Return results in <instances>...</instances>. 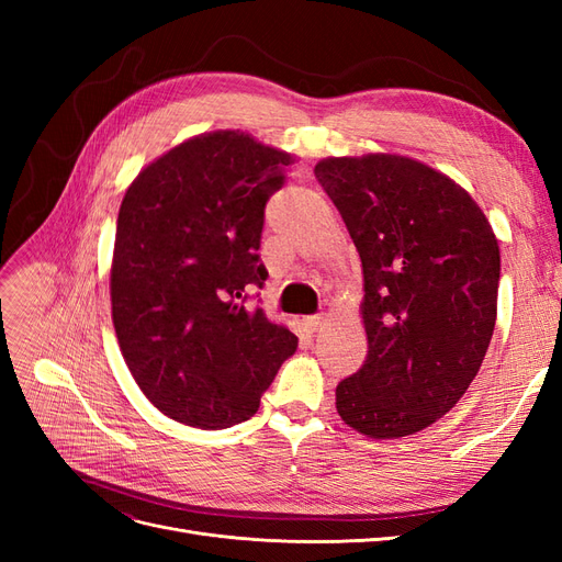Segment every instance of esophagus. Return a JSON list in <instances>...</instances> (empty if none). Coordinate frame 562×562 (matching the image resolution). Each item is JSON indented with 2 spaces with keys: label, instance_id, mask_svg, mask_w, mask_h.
Returning <instances> with one entry per match:
<instances>
[{
  "label": "esophagus",
  "instance_id": "1",
  "mask_svg": "<svg viewBox=\"0 0 562 562\" xmlns=\"http://www.w3.org/2000/svg\"><path fill=\"white\" fill-rule=\"evenodd\" d=\"M304 328H307L310 333H316L323 328V316H310L304 318Z\"/></svg>",
  "mask_w": 562,
  "mask_h": 562
}]
</instances>
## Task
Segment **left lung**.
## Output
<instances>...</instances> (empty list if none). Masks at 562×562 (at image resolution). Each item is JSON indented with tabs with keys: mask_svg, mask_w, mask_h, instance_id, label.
Wrapping results in <instances>:
<instances>
[{
	"mask_svg": "<svg viewBox=\"0 0 562 562\" xmlns=\"http://www.w3.org/2000/svg\"><path fill=\"white\" fill-rule=\"evenodd\" d=\"M314 176L363 265L368 356L337 384V413L370 438L411 436L481 370L497 318L495 232L462 187L415 159H323Z\"/></svg>",
	"mask_w": 562,
	"mask_h": 562,
	"instance_id": "left-lung-1",
	"label": "left lung"
}]
</instances>
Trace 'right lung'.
Returning <instances> with one entry per match:
<instances>
[{"instance_id": "1", "label": "right lung", "mask_w": 562, "mask_h": 562, "mask_svg": "<svg viewBox=\"0 0 562 562\" xmlns=\"http://www.w3.org/2000/svg\"><path fill=\"white\" fill-rule=\"evenodd\" d=\"M291 164L239 131L196 135L140 171L119 209L110 281L119 347L143 394L187 427L250 419L297 349L255 304L267 281L265 206Z\"/></svg>"}]
</instances>
